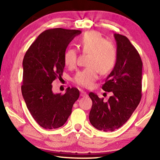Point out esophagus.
<instances>
[{
	"label": "esophagus",
	"instance_id": "34e87169",
	"mask_svg": "<svg viewBox=\"0 0 160 160\" xmlns=\"http://www.w3.org/2000/svg\"><path fill=\"white\" fill-rule=\"evenodd\" d=\"M80 96L82 97H87L88 96V94L87 93V92L84 91H80Z\"/></svg>",
	"mask_w": 160,
	"mask_h": 160
}]
</instances>
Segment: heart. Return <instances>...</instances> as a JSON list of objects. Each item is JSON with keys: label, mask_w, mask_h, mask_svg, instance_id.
<instances>
[{"label": "heart", "mask_w": 160, "mask_h": 160, "mask_svg": "<svg viewBox=\"0 0 160 160\" xmlns=\"http://www.w3.org/2000/svg\"><path fill=\"white\" fill-rule=\"evenodd\" d=\"M78 45L83 53L89 54L86 62L88 66L78 71L73 81L78 85L90 88L98 78L99 72L107 74L113 69L117 62V51L113 43L97 32L84 33L78 40ZM63 59L66 66L74 67L77 59L76 50L67 49Z\"/></svg>", "instance_id": "1"}]
</instances>
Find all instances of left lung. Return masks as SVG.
I'll return each mask as SVG.
<instances>
[{
    "label": "left lung",
    "instance_id": "1",
    "mask_svg": "<svg viewBox=\"0 0 160 160\" xmlns=\"http://www.w3.org/2000/svg\"><path fill=\"white\" fill-rule=\"evenodd\" d=\"M117 62L102 89L112 92L107 102L93 92L89 121L100 131H113L127 122L142 98V62L140 54L127 37L114 33Z\"/></svg>",
    "mask_w": 160,
    "mask_h": 160
}]
</instances>
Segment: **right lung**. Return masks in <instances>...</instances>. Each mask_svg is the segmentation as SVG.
Wrapping results in <instances>:
<instances>
[{
    "label": "right lung",
    "instance_id": "add662e5",
    "mask_svg": "<svg viewBox=\"0 0 160 160\" xmlns=\"http://www.w3.org/2000/svg\"><path fill=\"white\" fill-rule=\"evenodd\" d=\"M80 30L55 28L40 33L27 51L22 61V97L32 117L40 127L53 129L67 122L79 90L68 87L63 95L54 93L53 80L60 78L64 53Z\"/></svg>",
    "mask_w": 160,
    "mask_h": 160
}]
</instances>
